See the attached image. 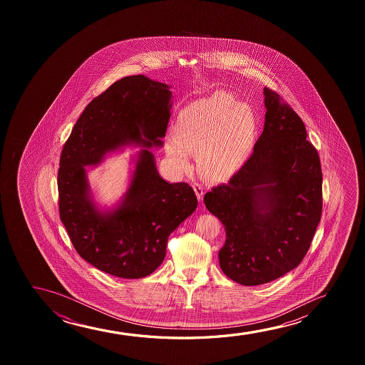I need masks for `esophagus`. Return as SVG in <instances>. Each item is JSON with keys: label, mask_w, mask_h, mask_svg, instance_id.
<instances>
[{"label": "esophagus", "mask_w": 365, "mask_h": 365, "mask_svg": "<svg viewBox=\"0 0 365 365\" xmlns=\"http://www.w3.org/2000/svg\"><path fill=\"white\" fill-rule=\"evenodd\" d=\"M193 190H195V195L198 197V200H203V195H205V188H203V185L195 182V183H193Z\"/></svg>", "instance_id": "esophagus-1"}]
</instances>
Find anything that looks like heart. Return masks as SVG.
<instances>
[{"mask_svg": "<svg viewBox=\"0 0 365 365\" xmlns=\"http://www.w3.org/2000/svg\"><path fill=\"white\" fill-rule=\"evenodd\" d=\"M173 132L175 140H167L165 152L178 170H187L190 153L197 152L203 175L225 180L250 158L257 117L248 103L235 102L230 93L215 92L180 110Z\"/></svg>", "mask_w": 365, "mask_h": 365, "instance_id": "obj_1", "label": "heart"}]
</instances>
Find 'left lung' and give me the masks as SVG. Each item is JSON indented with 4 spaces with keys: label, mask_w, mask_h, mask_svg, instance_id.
Segmentation results:
<instances>
[{
    "label": "left lung",
    "mask_w": 365,
    "mask_h": 365,
    "mask_svg": "<svg viewBox=\"0 0 365 365\" xmlns=\"http://www.w3.org/2000/svg\"><path fill=\"white\" fill-rule=\"evenodd\" d=\"M264 130L243 167L205 195L225 225L220 269L243 285L272 282L300 264L319 225L322 167L303 120L264 87Z\"/></svg>",
    "instance_id": "left-lung-1"
}]
</instances>
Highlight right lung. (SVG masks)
<instances>
[{"label":"right lung","instance_id":"1","mask_svg":"<svg viewBox=\"0 0 365 365\" xmlns=\"http://www.w3.org/2000/svg\"><path fill=\"white\" fill-rule=\"evenodd\" d=\"M170 108L168 86L143 75L125 77L91 101L63 145L57 177L61 220L77 253L108 274L137 279L153 273L170 233L198 205L190 185L160 178L147 150L162 145L157 138L165 137ZM130 141L146 147L130 188L117 210L101 214L88 195L84 165Z\"/></svg>","mask_w":365,"mask_h":365}]
</instances>
